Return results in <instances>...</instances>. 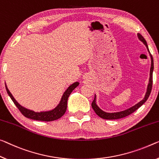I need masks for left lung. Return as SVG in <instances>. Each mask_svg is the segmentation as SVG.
I'll use <instances>...</instances> for the list:
<instances>
[{
	"label": "left lung",
	"instance_id": "1",
	"mask_svg": "<svg viewBox=\"0 0 159 159\" xmlns=\"http://www.w3.org/2000/svg\"><path fill=\"white\" fill-rule=\"evenodd\" d=\"M138 37L139 39L141 41L145 44V45L147 48L148 52H149V50H148L147 43H146V41L142 35H141L140 33L138 34ZM150 56H151V70H150V80H149V83H148V88H147V92H146V96L144 97V99L141 100L140 102H139L138 104H136V105H134V107H131L126 110L122 111L120 112H116V113H107V112H104L102 110H101L97 105L96 104V97L94 96V99L93 100L92 103V109H94V111L95 113H96L97 115H98L99 117H101L102 119H121L124 118V117H126L129 115H130L131 114H132L133 112L135 111L136 109H138L139 107H140L141 105L145 103V102L148 99V97L151 94V89H152V84H153V57L151 54L150 53Z\"/></svg>",
	"mask_w": 159,
	"mask_h": 159
}]
</instances>
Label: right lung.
<instances>
[{"label": "right lung", "mask_w": 159, "mask_h": 159, "mask_svg": "<svg viewBox=\"0 0 159 159\" xmlns=\"http://www.w3.org/2000/svg\"><path fill=\"white\" fill-rule=\"evenodd\" d=\"M78 85H79V82H75L74 84L70 85V86L67 88V89L65 92L62 99H61L60 104L57 105V107L52 111H43V112H35L33 111L29 110V109L24 108V107L20 106V105L16 102V100L14 99L13 95L11 94V93L10 92V91L6 86V89L10 97H11V99L13 100V103L17 107H18L19 111L21 112V114H23V116H25L28 119H33V120L43 121H51L57 120V119H60V117H62L63 115H64L66 111V109H67L68 97H69L70 94L72 93L73 90L75 89V88H76Z\"/></svg>", "instance_id": "1"}]
</instances>
